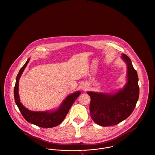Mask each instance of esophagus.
I'll return each instance as SVG.
<instances>
[{
	"label": "esophagus",
	"instance_id": "obj_1",
	"mask_svg": "<svg viewBox=\"0 0 155 155\" xmlns=\"http://www.w3.org/2000/svg\"><path fill=\"white\" fill-rule=\"evenodd\" d=\"M85 88H85V87H82V89H83L84 90H85Z\"/></svg>",
	"mask_w": 155,
	"mask_h": 155
}]
</instances>
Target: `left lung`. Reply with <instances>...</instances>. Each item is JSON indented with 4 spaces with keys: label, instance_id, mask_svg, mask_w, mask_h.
<instances>
[{
    "label": "left lung",
    "instance_id": "obj_1",
    "mask_svg": "<svg viewBox=\"0 0 155 155\" xmlns=\"http://www.w3.org/2000/svg\"><path fill=\"white\" fill-rule=\"evenodd\" d=\"M122 59L127 65V83L115 93H103L88 91L91 97V117L102 126L116 125L132 113L139 98L138 77L130 59L122 54Z\"/></svg>",
    "mask_w": 155,
    "mask_h": 155
}]
</instances>
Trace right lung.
<instances>
[{"label":"right lung","mask_w":155,"mask_h":155,"mask_svg":"<svg viewBox=\"0 0 155 155\" xmlns=\"http://www.w3.org/2000/svg\"><path fill=\"white\" fill-rule=\"evenodd\" d=\"M30 58H29L25 65L19 71L16 78L14 94L15 102L24 118L30 123L44 128L54 127L62 123L69 111L71 106L81 94L79 91L68 95L55 110L49 111H32L25 107L20 101L18 94L19 79L23 73Z\"/></svg>","instance_id":"obj_1"}]
</instances>
